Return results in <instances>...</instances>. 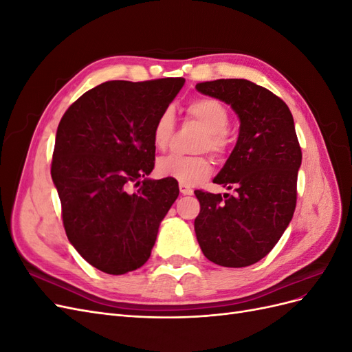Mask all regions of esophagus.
I'll return each instance as SVG.
<instances>
[{
  "instance_id": "esophagus-1",
  "label": "esophagus",
  "mask_w": 352,
  "mask_h": 352,
  "mask_svg": "<svg viewBox=\"0 0 352 352\" xmlns=\"http://www.w3.org/2000/svg\"><path fill=\"white\" fill-rule=\"evenodd\" d=\"M179 189L182 195H192L194 194V189L189 188L188 185H184V184H179Z\"/></svg>"
}]
</instances>
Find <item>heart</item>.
<instances>
[{
    "label": "heart",
    "instance_id": "1",
    "mask_svg": "<svg viewBox=\"0 0 352 352\" xmlns=\"http://www.w3.org/2000/svg\"><path fill=\"white\" fill-rule=\"evenodd\" d=\"M188 114L206 129L199 150H210L216 154L225 151V133L230 124L228 109L214 98H197L188 105ZM175 131L173 109H164L154 124L153 141L158 150H166L172 141ZM211 162L204 155L170 154L162 157L157 163V172L163 177L176 179L177 182L192 186L198 185L211 175Z\"/></svg>",
    "mask_w": 352,
    "mask_h": 352
}]
</instances>
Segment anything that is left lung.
Segmentation results:
<instances>
[{"mask_svg": "<svg viewBox=\"0 0 352 352\" xmlns=\"http://www.w3.org/2000/svg\"><path fill=\"white\" fill-rule=\"evenodd\" d=\"M195 88L229 104L241 122L236 145L212 180L236 194L197 190V239L214 264L247 267L273 250L294 216L302 160L294 117L279 97L247 79H217Z\"/></svg>", "mask_w": 352, "mask_h": 352, "instance_id": "1", "label": "left lung"}]
</instances>
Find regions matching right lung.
<instances>
[{
  "label": "right lung",
  "mask_w": 352,
  "mask_h": 352,
  "mask_svg": "<svg viewBox=\"0 0 352 352\" xmlns=\"http://www.w3.org/2000/svg\"><path fill=\"white\" fill-rule=\"evenodd\" d=\"M184 83V78L104 82L61 117L51 177L63 225L76 251L104 273L124 274L146 263L160 223L179 195L172 177L146 176L155 160L154 124Z\"/></svg>",
  "instance_id": "obj_1"
}]
</instances>
